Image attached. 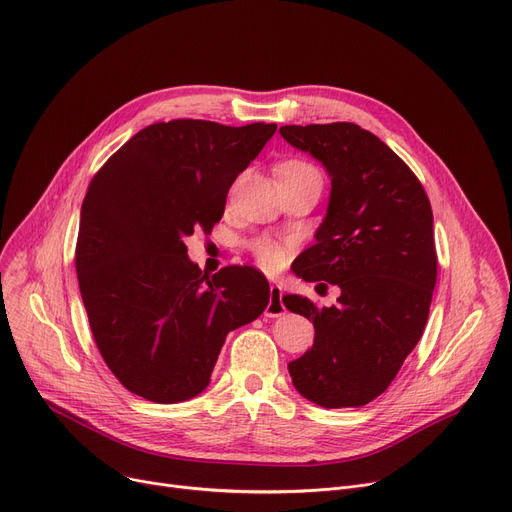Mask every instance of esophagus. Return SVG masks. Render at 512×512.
I'll return each mask as SVG.
<instances>
[{
    "mask_svg": "<svg viewBox=\"0 0 512 512\" xmlns=\"http://www.w3.org/2000/svg\"><path fill=\"white\" fill-rule=\"evenodd\" d=\"M284 313H286V306L282 302V286L271 284L269 302L265 306V317H282Z\"/></svg>",
    "mask_w": 512,
    "mask_h": 512,
    "instance_id": "1",
    "label": "esophagus"
}]
</instances>
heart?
Returning a JSON list of instances; mask_svg holds the SVG:
<instances>
[{
    "label": "heart",
    "mask_w": 512,
    "mask_h": 512,
    "mask_svg": "<svg viewBox=\"0 0 512 512\" xmlns=\"http://www.w3.org/2000/svg\"><path fill=\"white\" fill-rule=\"evenodd\" d=\"M313 170H315V168H313L311 164H306V162H302V160H286V162H282V164L276 168V173H278V177H282V175L313 173ZM253 253H255L257 263H259L263 269H267V271L280 269V267L284 265V261H286V249H284L280 243H276V241H267V238H263V241H257V243L253 245Z\"/></svg>",
    "instance_id": "1"
}]
</instances>
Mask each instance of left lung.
Wrapping results in <instances>:
<instances>
[{"mask_svg": "<svg viewBox=\"0 0 512 512\" xmlns=\"http://www.w3.org/2000/svg\"><path fill=\"white\" fill-rule=\"evenodd\" d=\"M280 133L331 177L317 243L294 274L342 290L333 306L282 298L315 325V344L288 364L290 377L321 407H360L391 385L424 333L438 265L430 199L412 168L356 123L284 125Z\"/></svg>", "mask_w": 512, "mask_h": 512, "instance_id": "left-lung-1", "label": "left lung"}]
</instances>
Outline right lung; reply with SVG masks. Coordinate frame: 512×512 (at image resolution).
Wrapping results in <instances>:
<instances>
[{"label":"right lung","mask_w":512,"mask_h":512,"mask_svg":"<svg viewBox=\"0 0 512 512\" xmlns=\"http://www.w3.org/2000/svg\"><path fill=\"white\" fill-rule=\"evenodd\" d=\"M276 123H152L92 177L80 216L76 274L96 348L117 381L156 403L208 387L224 339L255 321L269 284L249 265L214 276L185 238L212 232L234 179Z\"/></svg>","instance_id":"obj_1"}]
</instances>
